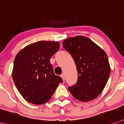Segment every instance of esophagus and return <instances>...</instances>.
Wrapping results in <instances>:
<instances>
[{
  "instance_id": "obj_1",
  "label": "esophagus",
  "mask_w": 124,
  "mask_h": 124,
  "mask_svg": "<svg viewBox=\"0 0 124 124\" xmlns=\"http://www.w3.org/2000/svg\"><path fill=\"white\" fill-rule=\"evenodd\" d=\"M61 78H63V81H64V78H65V77H64V73H63V74L61 75Z\"/></svg>"
}]
</instances>
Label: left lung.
I'll return each mask as SVG.
<instances>
[{"instance_id": "8db88e82", "label": "left lung", "mask_w": 124, "mask_h": 124, "mask_svg": "<svg viewBox=\"0 0 124 124\" xmlns=\"http://www.w3.org/2000/svg\"><path fill=\"white\" fill-rule=\"evenodd\" d=\"M63 46L73 57L78 74L77 82L68 87L69 91L82 102L94 100L103 91L110 77L111 69L107 54L84 36L68 38Z\"/></svg>"}]
</instances>
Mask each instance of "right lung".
Listing matches in <instances>:
<instances>
[{"mask_svg": "<svg viewBox=\"0 0 124 124\" xmlns=\"http://www.w3.org/2000/svg\"><path fill=\"white\" fill-rule=\"evenodd\" d=\"M60 49V43L39 41L21 49L15 57L12 77L24 100L34 105H42L51 99L61 77L56 75L50 59Z\"/></svg>", "mask_w": 124, "mask_h": 124, "instance_id": "1", "label": "right lung"}]
</instances>
